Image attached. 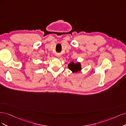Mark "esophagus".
I'll return each mask as SVG.
<instances>
[{"label": "esophagus", "mask_w": 126, "mask_h": 126, "mask_svg": "<svg viewBox=\"0 0 126 126\" xmlns=\"http://www.w3.org/2000/svg\"><path fill=\"white\" fill-rule=\"evenodd\" d=\"M56 56H57V57H60L59 55H56Z\"/></svg>", "instance_id": "obj_1"}]
</instances>
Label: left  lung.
I'll list each match as a JSON object with an SVG mask.
<instances>
[{
  "label": "left lung",
  "instance_id": "1",
  "mask_svg": "<svg viewBox=\"0 0 126 126\" xmlns=\"http://www.w3.org/2000/svg\"><path fill=\"white\" fill-rule=\"evenodd\" d=\"M68 67L69 68V69H70L72 72H75V73L81 71L82 69L81 63L79 62L75 63L73 62H71L70 63L68 64Z\"/></svg>",
  "mask_w": 126,
  "mask_h": 126
}]
</instances>
